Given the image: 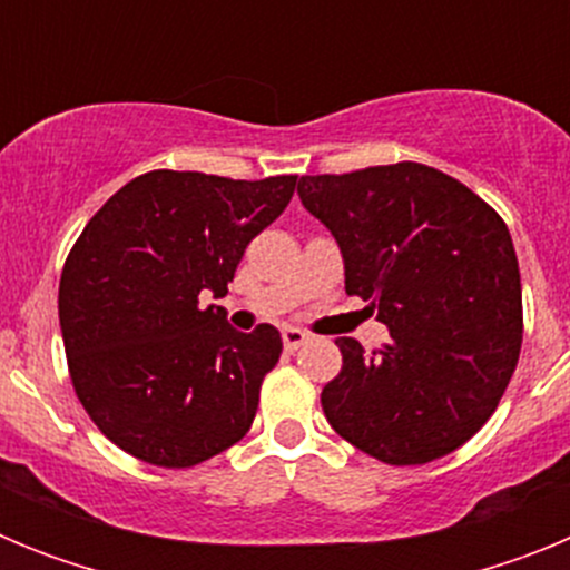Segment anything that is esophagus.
Listing matches in <instances>:
<instances>
[{"instance_id": "esophagus-1", "label": "esophagus", "mask_w": 570, "mask_h": 570, "mask_svg": "<svg viewBox=\"0 0 570 570\" xmlns=\"http://www.w3.org/2000/svg\"><path fill=\"white\" fill-rule=\"evenodd\" d=\"M305 342H308V334H305V331H299V328L282 331V345H285V351H291V354H294L296 347L305 345Z\"/></svg>"}]
</instances>
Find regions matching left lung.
<instances>
[{
    "mask_svg": "<svg viewBox=\"0 0 570 570\" xmlns=\"http://www.w3.org/2000/svg\"><path fill=\"white\" fill-rule=\"evenodd\" d=\"M296 194L334 234L347 294L391 331L371 354L336 340L342 371L322 387L331 428L387 465L465 445L520 360V262L502 216L420 163L302 176Z\"/></svg>",
    "mask_w": 570,
    "mask_h": 570,
    "instance_id": "8db88e82",
    "label": "left lung"
}]
</instances>
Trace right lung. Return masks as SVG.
I'll use <instances>...</instances> for the list:
<instances>
[{
	"label": "right lung",
	"instance_id": "1",
	"mask_svg": "<svg viewBox=\"0 0 570 570\" xmlns=\"http://www.w3.org/2000/svg\"><path fill=\"white\" fill-rule=\"evenodd\" d=\"M294 188L296 176L150 170L90 216L65 259L59 325L79 402L125 454L190 468L248 434L279 331L239 334L203 299L228 294Z\"/></svg>",
	"mask_w": 570,
	"mask_h": 570
}]
</instances>
